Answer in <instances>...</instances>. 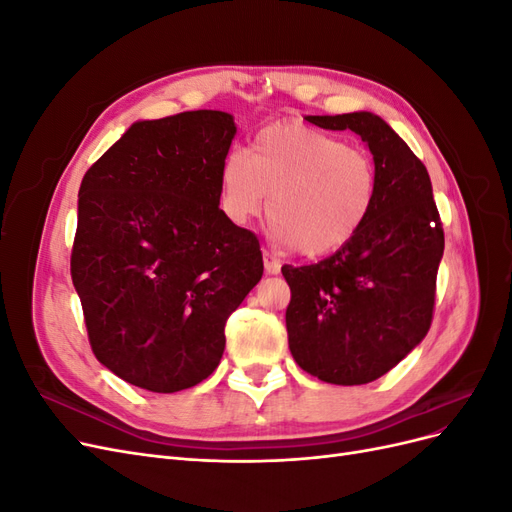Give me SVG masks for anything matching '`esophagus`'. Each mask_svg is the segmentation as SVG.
Instances as JSON below:
<instances>
[{"label": "esophagus", "instance_id": "34e87169", "mask_svg": "<svg viewBox=\"0 0 512 512\" xmlns=\"http://www.w3.org/2000/svg\"><path fill=\"white\" fill-rule=\"evenodd\" d=\"M262 260H265V271H267L269 275H277V273H280V269H282L280 258H275L271 252H265V254H262Z\"/></svg>", "mask_w": 512, "mask_h": 512}]
</instances>
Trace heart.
<instances>
[{
    "label": "heart",
    "mask_w": 512,
    "mask_h": 512,
    "mask_svg": "<svg viewBox=\"0 0 512 512\" xmlns=\"http://www.w3.org/2000/svg\"><path fill=\"white\" fill-rule=\"evenodd\" d=\"M277 237L303 256L346 247L367 224L378 196L376 164L342 136L280 121L262 128L247 156L232 151L220 168L226 218L247 224L267 207Z\"/></svg>",
    "instance_id": "obj_1"
}]
</instances>
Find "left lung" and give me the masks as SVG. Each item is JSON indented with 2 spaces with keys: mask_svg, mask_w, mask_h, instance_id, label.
<instances>
[{
  "mask_svg": "<svg viewBox=\"0 0 512 512\" xmlns=\"http://www.w3.org/2000/svg\"><path fill=\"white\" fill-rule=\"evenodd\" d=\"M324 130H352L378 175L376 205L346 247L316 265L282 267L290 286L288 346L307 374L367 384L423 342L436 303L444 230L425 164L374 113L312 115Z\"/></svg>",
  "mask_w": 512,
  "mask_h": 512,
  "instance_id": "obj_1",
  "label": "left lung"
}]
</instances>
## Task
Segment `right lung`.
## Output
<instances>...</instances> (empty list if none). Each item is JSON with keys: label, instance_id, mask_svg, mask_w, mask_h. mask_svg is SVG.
<instances>
[{"label": "right lung", "instance_id": "add662e5", "mask_svg": "<svg viewBox=\"0 0 512 512\" xmlns=\"http://www.w3.org/2000/svg\"><path fill=\"white\" fill-rule=\"evenodd\" d=\"M235 134L222 111L136 121L83 177L72 284L96 359L141 389L209 378L262 277L256 235L220 209Z\"/></svg>", "mask_w": 512, "mask_h": 512}]
</instances>
